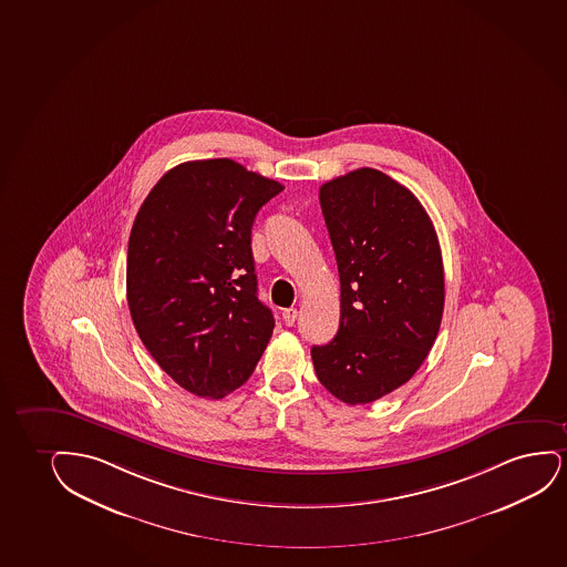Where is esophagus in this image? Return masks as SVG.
Wrapping results in <instances>:
<instances>
[{"mask_svg":"<svg viewBox=\"0 0 567 567\" xmlns=\"http://www.w3.org/2000/svg\"><path fill=\"white\" fill-rule=\"evenodd\" d=\"M297 309H286L281 312V320L286 322V326H293L295 320H297Z\"/></svg>","mask_w":567,"mask_h":567,"instance_id":"34e87169","label":"esophagus"}]
</instances>
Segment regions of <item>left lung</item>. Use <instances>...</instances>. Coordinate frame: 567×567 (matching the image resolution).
I'll list each match as a JSON object with an SVG mask.
<instances>
[{
  "mask_svg": "<svg viewBox=\"0 0 567 567\" xmlns=\"http://www.w3.org/2000/svg\"><path fill=\"white\" fill-rule=\"evenodd\" d=\"M341 280V320L312 347L316 375L347 404L404 385L437 339L445 274L437 234L416 195L375 168L320 187Z\"/></svg>",
  "mask_w": 567,
  "mask_h": 567,
  "instance_id": "left-lung-1",
  "label": "left lung"
}]
</instances>
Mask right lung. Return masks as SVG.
Masks as SVG:
<instances>
[{"label": "right lung", "instance_id": "right-lung-1", "mask_svg": "<svg viewBox=\"0 0 567 567\" xmlns=\"http://www.w3.org/2000/svg\"><path fill=\"white\" fill-rule=\"evenodd\" d=\"M281 189L231 158L189 161L158 179L137 210L130 315L151 357L189 393L223 399L241 388L272 338L251 228Z\"/></svg>", "mask_w": 567, "mask_h": 567}]
</instances>
